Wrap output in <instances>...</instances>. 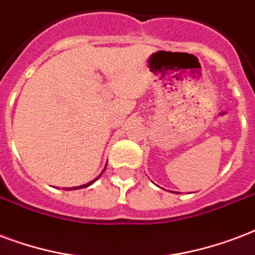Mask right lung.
Here are the masks:
<instances>
[{
    "mask_svg": "<svg viewBox=\"0 0 255 255\" xmlns=\"http://www.w3.org/2000/svg\"><path fill=\"white\" fill-rule=\"evenodd\" d=\"M96 179H97V178H96ZM96 179H94V181H96ZM94 181H92V182H88V183H85V185H82V186L70 187V189H68V190H76V189H81V187H88V186H90V185H92V183L94 182Z\"/></svg>",
    "mask_w": 255,
    "mask_h": 255,
    "instance_id": "right-lung-1",
    "label": "right lung"
}]
</instances>
